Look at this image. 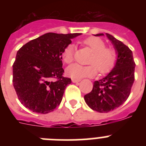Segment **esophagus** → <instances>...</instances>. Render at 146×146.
<instances>
[{"mask_svg":"<svg viewBox=\"0 0 146 146\" xmlns=\"http://www.w3.org/2000/svg\"><path fill=\"white\" fill-rule=\"evenodd\" d=\"M72 81L74 83H77V82H79L80 81V80H77V79H74V78H73V79H72Z\"/></svg>","mask_w":146,"mask_h":146,"instance_id":"esophagus-1","label":"esophagus"}]
</instances>
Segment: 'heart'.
<instances>
[{
	"mask_svg": "<svg viewBox=\"0 0 146 146\" xmlns=\"http://www.w3.org/2000/svg\"><path fill=\"white\" fill-rule=\"evenodd\" d=\"M84 44L91 49L94 53L89 60L88 66L74 64L66 69L67 74L75 79L82 77H94L97 74L98 69L101 74H106L114 67L116 62L117 55L114 50L106 48V43L100 38L91 36L84 40ZM74 46L69 44L62 53V58L64 63L71 64L74 60Z\"/></svg>",
	"mask_w": 146,
	"mask_h": 146,
	"instance_id": "obj_1",
	"label": "heart"
}]
</instances>
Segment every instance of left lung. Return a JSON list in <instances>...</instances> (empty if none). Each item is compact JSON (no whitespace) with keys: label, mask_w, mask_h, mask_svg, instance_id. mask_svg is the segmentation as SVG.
Masks as SVG:
<instances>
[{"label":"left lung","mask_w":146,"mask_h":146,"mask_svg":"<svg viewBox=\"0 0 146 146\" xmlns=\"http://www.w3.org/2000/svg\"><path fill=\"white\" fill-rule=\"evenodd\" d=\"M106 36L115 50L116 62L109 74L95 81L92 91L84 96L88 106L99 113H108L123 104L128 99L135 81V63L131 50L112 35L106 33Z\"/></svg>","instance_id":"obj_1"}]
</instances>
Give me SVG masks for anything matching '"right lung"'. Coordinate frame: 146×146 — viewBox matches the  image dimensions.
I'll return each mask as SVG.
<instances>
[{
  "mask_svg": "<svg viewBox=\"0 0 146 146\" xmlns=\"http://www.w3.org/2000/svg\"><path fill=\"white\" fill-rule=\"evenodd\" d=\"M82 33H47L23 45L13 64V86L22 104L33 113L53 111L70 78L63 77L62 53Z\"/></svg>",
  "mask_w": 146,
  "mask_h": 146,
  "instance_id": "add662e5",
  "label": "right lung"
}]
</instances>
